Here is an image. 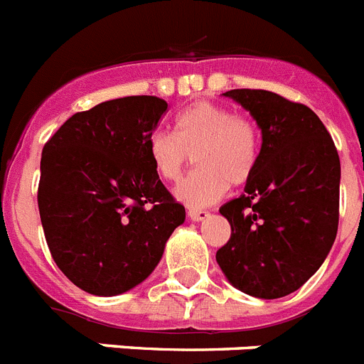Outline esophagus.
<instances>
[{
  "mask_svg": "<svg viewBox=\"0 0 364 364\" xmlns=\"http://www.w3.org/2000/svg\"><path fill=\"white\" fill-rule=\"evenodd\" d=\"M188 217L191 218L193 222H200V220H205V218L210 217V211H204V210H189V211H188Z\"/></svg>",
  "mask_w": 364,
  "mask_h": 364,
  "instance_id": "1",
  "label": "esophagus"
}]
</instances>
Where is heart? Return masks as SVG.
<instances>
[{
    "instance_id": "obj_1",
    "label": "heart",
    "mask_w": 364,
    "mask_h": 364,
    "mask_svg": "<svg viewBox=\"0 0 364 364\" xmlns=\"http://www.w3.org/2000/svg\"><path fill=\"white\" fill-rule=\"evenodd\" d=\"M147 153L164 182H178L195 156L198 169L180 182L175 198L189 208H205L220 200L230 184L242 186L252 178L260 134L252 120L224 105L197 102L176 114L173 133L159 131L149 138Z\"/></svg>"
}]
</instances>
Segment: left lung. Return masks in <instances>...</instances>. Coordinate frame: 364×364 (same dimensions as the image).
I'll list each match as a JSON object with an SVG mask.
<instances>
[{"label": "left lung", "mask_w": 364, "mask_h": 364, "mask_svg": "<svg viewBox=\"0 0 364 364\" xmlns=\"http://www.w3.org/2000/svg\"><path fill=\"white\" fill-rule=\"evenodd\" d=\"M262 134L253 176L220 215L231 226L217 262L228 281L257 299L294 294L330 253L339 224L341 162L310 107L269 91L224 92Z\"/></svg>", "instance_id": "obj_1"}]
</instances>
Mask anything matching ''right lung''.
Here are the masks:
<instances>
[{"instance_id": "add662e5", "label": "right lung", "mask_w": 364, "mask_h": 364, "mask_svg": "<svg viewBox=\"0 0 364 364\" xmlns=\"http://www.w3.org/2000/svg\"><path fill=\"white\" fill-rule=\"evenodd\" d=\"M167 109L125 96L76 112L45 144L38 208L58 268L100 297L133 290L164 255L186 210L164 188L147 142Z\"/></svg>"}]
</instances>
